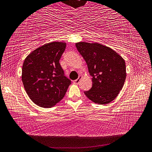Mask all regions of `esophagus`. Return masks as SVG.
<instances>
[{
	"label": "esophagus",
	"mask_w": 152,
	"mask_h": 152,
	"mask_svg": "<svg viewBox=\"0 0 152 152\" xmlns=\"http://www.w3.org/2000/svg\"><path fill=\"white\" fill-rule=\"evenodd\" d=\"M80 78H81V76H79V77H78V78L76 79V80H74V83H77V84H78V83H79V82H80Z\"/></svg>",
	"instance_id": "1"
}]
</instances>
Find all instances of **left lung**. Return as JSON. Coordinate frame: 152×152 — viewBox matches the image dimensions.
<instances>
[{
    "label": "left lung",
    "mask_w": 152,
    "mask_h": 152,
    "mask_svg": "<svg viewBox=\"0 0 152 152\" xmlns=\"http://www.w3.org/2000/svg\"><path fill=\"white\" fill-rule=\"evenodd\" d=\"M77 50L85 60L93 86L85 95L100 105L112 102L123 87L126 80L124 59L111 48L99 43H76Z\"/></svg>",
    "instance_id": "1"
}]
</instances>
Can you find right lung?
Here are the masks:
<instances>
[{
  "label": "right lung",
  "instance_id": "obj_1",
  "mask_svg": "<svg viewBox=\"0 0 152 152\" xmlns=\"http://www.w3.org/2000/svg\"><path fill=\"white\" fill-rule=\"evenodd\" d=\"M66 47V42L47 43L33 50L24 60L23 86L30 99L38 106H54L64 98L71 84L59 64Z\"/></svg>",
  "mask_w": 152,
  "mask_h": 152
}]
</instances>
